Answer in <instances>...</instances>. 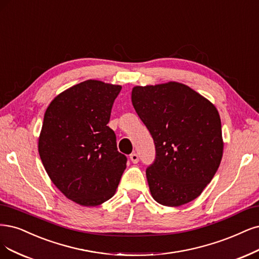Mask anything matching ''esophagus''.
<instances>
[{
    "label": "esophagus",
    "mask_w": 259,
    "mask_h": 259,
    "mask_svg": "<svg viewBox=\"0 0 259 259\" xmlns=\"http://www.w3.org/2000/svg\"><path fill=\"white\" fill-rule=\"evenodd\" d=\"M130 158H131V160H132L134 164H137L139 162V156H138L137 153H132L130 155Z\"/></svg>",
    "instance_id": "34e87169"
}]
</instances>
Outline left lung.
Segmentation results:
<instances>
[{"label": "left lung", "instance_id": "left-lung-1", "mask_svg": "<svg viewBox=\"0 0 259 259\" xmlns=\"http://www.w3.org/2000/svg\"><path fill=\"white\" fill-rule=\"evenodd\" d=\"M132 103L152 136L146 170L152 197L167 207L197 198L221 164L224 142L215 106L183 83L134 87Z\"/></svg>", "mask_w": 259, "mask_h": 259}]
</instances>
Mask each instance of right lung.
<instances>
[{
	"label": "right lung",
	"mask_w": 259,
	"mask_h": 259,
	"mask_svg": "<svg viewBox=\"0 0 259 259\" xmlns=\"http://www.w3.org/2000/svg\"><path fill=\"white\" fill-rule=\"evenodd\" d=\"M121 85L87 80L53 100L44 115L38 152L46 171L70 200L94 207L110 199L126 168L107 126Z\"/></svg>",
	"instance_id": "add662e5"
}]
</instances>
